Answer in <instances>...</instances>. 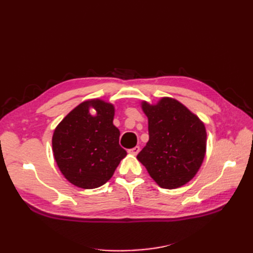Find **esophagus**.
Returning a JSON list of instances; mask_svg holds the SVG:
<instances>
[{
    "instance_id": "34e87169",
    "label": "esophagus",
    "mask_w": 253,
    "mask_h": 253,
    "mask_svg": "<svg viewBox=\"0 0 253 253\" xmlns=\"http://www.w3.org/2000/svg\"><path fill=\"white\" fill-rule=\"evenodd\" d=\"M139 151H140V148L138 147V145H136V147H134V148H132V149H129L127 152L129 153V154H133V155H137L139 153Z\"/></svg>"
}]
</instances>
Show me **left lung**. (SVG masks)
I'll use <instances>...</instances> for the list:
<instances>
[{
    "label": "left lung",
    "instance_id": "1",
    "mask_svg": "<svg viewBox=\"0 0 253 253\" xmlns=\"http://www.w3.org/2000/svg\"><path fill=\"white\" fill-rule=\"evenodd\" d=\"M149 120V141L137 159L162 188L186 185L200 169L206 153L207 134L203 122L172 98L156 105L142 102Z\"/></svg>",
    "mask_w": 253,
    "mask_h": 253
}]
</instances>
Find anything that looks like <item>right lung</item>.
I'll return each mask as SVG.
<instances>
[{
	"instance_id": "add662e5",
	"label": "right lung",
	"mask_w": 253,
	"mask_h": 253,
	"mask_svg": "<svg viewBox=\"0 0 253 253\" xmlns=\"http://www.w3.org/2000/svg\"><path fill=\"white\" fill-rule=\"evenodd\" d=\"M96 110L91 117L89 106ZM114 106L101 100L79 104L60 122L52 136V151L64 177L83 189L108 181L126 151L119 144V129L113 125Z\"/></svg>"
}]
</instances>
